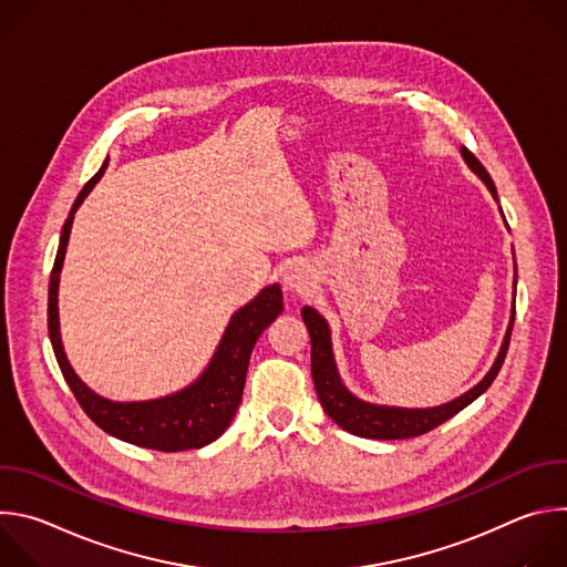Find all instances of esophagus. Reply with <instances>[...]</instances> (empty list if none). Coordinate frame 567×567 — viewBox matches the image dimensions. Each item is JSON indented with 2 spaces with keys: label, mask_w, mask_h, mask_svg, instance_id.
Returning a JSON list of instances; mask_svg holds the SVG:
<instances>
[{
  "label": "esophagus",
  "mask_w": 567,
  "mask_h": 567,
  "mask_svg": "<svg viewBox=\"0 0 567 567\" xmlns=\"http://www.w3.org/2000/svg\"><path fill=\"white\" fill-rule=\"evenodd\" d=\"M285 287L291 289V291H302L309 287V280H311V274L307 269L305 262H291L287 269H285Z\"/></svg>",
  "instance_id": "obj_1"
}]
</instances>
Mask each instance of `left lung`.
Instances as JSON below:
<instances>
[{"instance_id": "8db88e82", "label": "left lung", "mask_w": 567, "mask_h": 567, "mask_svg": "<svg viewBox=\"0 0 567 567\" xmlns=\"http://www.w3.org/2000/svg\"><path fill=\"white\" fill-rule=\"evenodd\" d=\"M460 152L466 161V166L484 182V186L489 188V193L498 202V193H496V186H494L489 173L484 171V166L473 156L471 150L462 147ZM514 289H516V280H514ZM300 313H302V320H305L309 339H311V377H313L316 394H318L322 411H326L343 431H348L352 435L368 437V440H409V437H417V435H424V433L437 429L440 424H444L446 420L457 415L462 409H466L471 401H475L484 390L494 383V379L498 377V372L503 368L507 350H509L516 307L512 309L509 328H507L505 341L501 346V352H498L492 370L484 374V379L477 385H473L468 392H464L457 399L442 403V406H435V409L377 406V403H368V401L354 396L343 385V381L339 377L334 354H332V339H330L328 320L322 318L313 307H302Z\"/></svg>"}]
</instances>
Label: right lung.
Here are the masks:
<instances>
[{"mask_svg": "<svg viewBox=\"0 0 567 567\" xmlns=\"http://www.w3.org/2000/svg\"><path fill=\"white\" fill-rule=\"evenodd\" d=\"M105 168H107V161L73 202L60 233V247L51 269L49 339H51L58 365L73 396L87 413V417L105 433L123 442H130L134 446L166 451V453L202 449L213 440H217L235 417V411L241 401V392H245L254 346L258 337L282 311L280 285L265 287L251 302H247L230 316L210 363L199 374V379L186 385L184 390L161 399H150V401H112L96 394L92 388H87L83 381H80L71 363L66 361L62 339H60V322H58V282H60V271L66 254L73 215L78 206L83 204L85 197L92 193V188L99 184Z\"/></svg>", "mask_w": 567, "mask_h": 567, "instance_id": "obj_1", "label": "right lung"}]
</instances>
